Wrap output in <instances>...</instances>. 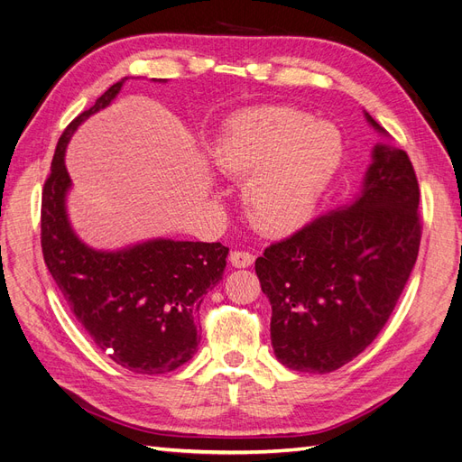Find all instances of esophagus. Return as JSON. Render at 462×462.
<instances>
[{"instance_id": "1", "label": "esophagus", "mask_w": 462, "mask_h": 462, "mask_svg": "<svg viewBox=\"0 0 462 462\" xmlns=\"http://www.w3.org/2000/svg\"><path fill=\"white\" fill-rule=\"evenodd\" d=\"M229 262L235 268H250L254 263V256L250 253H245V250H233L229 254Z\"/></svg>"}]
</instances>
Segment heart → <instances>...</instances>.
<instances>
[{
  "label": "heart",
  "mask_w": 462,
  "mask_h": 462,
  "mask_svg": "<svg viewBox=\"0 0 462 462\" xmlns=\"http://www.w3.org/2000/svg\"><path fill=\"white\" fill-rule=\"evenodd\" d=\"M217 170L246 179L248 221L268 235H285L309 221L343 160L335 125L295 107H258L233 117L212 148Z\"/></svg>",
  "instance_id": "obj_1"
}]
</instances>
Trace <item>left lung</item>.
<instances>
[{"label":"left lung","mask_w":462,"mask_h":462,"mask_svg":"<svg viewBox=\"0 0 462 462\" xmlns=\"http://www.w3.org/2000/svg\"><path fill=\"white\" fill-rule=\"evenodd\" d=\"M365 116L383 138L360 192L265 248L254 265L272 304L273 353L297 372L328 374L365 351L395 310L420 246L414 167Z\"/></svg>","instance_id":"obj_1"}]
</instances>
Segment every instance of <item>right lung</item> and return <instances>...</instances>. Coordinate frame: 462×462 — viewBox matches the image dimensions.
Wrapping results in <instances>:
<instances>
[{
    "mask_svg": "<svg viewBox=\"0 0 462 462\" xmlns=\"http://www.w3.org/2000/svg\"><path fill=\"white\" fill-rule=\"evenodd\" d=\"M125 80L109 87L60 138L42 190V253L69 309L94 343L119 366L152 375L183 366L197 353L202 297L223 277L229 248L150 239L97 250L79 239L67 214L73 183L65 150L79 125L114 102Z\"/></svg>",
    "mask_w": 462,
    "mask_h": 462,
    "instance_id": "right-lung-1",
    "label": "right lung"
}]
</instances>
